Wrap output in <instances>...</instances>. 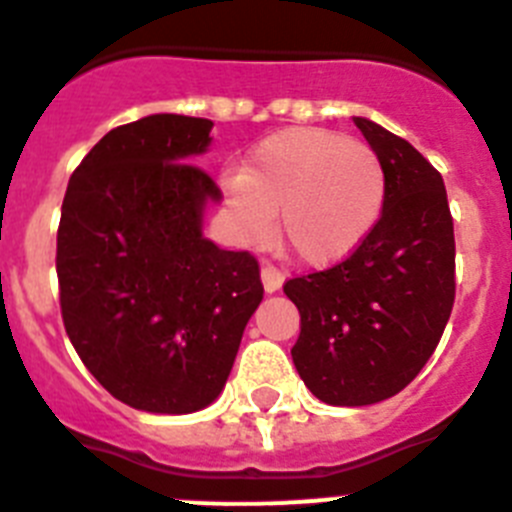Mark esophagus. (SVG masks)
<instances>
[{"label":"esophagus","instance_id":"obj_1","mask_svg":"<svg viewBox=\"0 0 512 512\" xmlns=\"http://www.w3.org/2000/svg\"><path fill=\"white\" fill-rule=\"evenodd\" d=\"M261 282H264L266 292H269V295H274V292H279V289H282L284 274L279 269H274V266H264V269H261Z\"/></svg>","mask_w":512,"mask_h":512}]
</instances>
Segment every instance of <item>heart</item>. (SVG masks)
Listing matches in <instances>:
<instances>
[{
  "label": "heart",
  "instance_id": "b5f03b06",
  "mask_svg": "<svg viewBox=\"0 0 512 512\" xmlns=\"http://www.w3.org/2000/svg\"><path fill=\"white\" fill-rule=\"evenodd\" d=\"M225 202L235 238L259 248L282 241L307 266L348 259L372 235L387 200V174L377 153L359 140L323 128L271 133L225 176Z\"/></svg>",
  "mask_w": 512,
  "mask_h": 512
}]
</instances>
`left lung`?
<instances>
[{"label":"left lung","instance_id":"8db88e82","mask_svg":"<svg viewBox=\"0 0 512 512\" xmlns=\"http://www.w3.org/2000/svg\"><path fill=\"white\" fill-rule=\"evenodd\" d=\"M387 174L372 235L333 269L289 279L300 310L292 361L307 390L338 408L405 390L431 359L454 307V220L446 187L408 140L354 117Z\"/></svg>","mask_w":512,"mask_h":512}]
</instances>
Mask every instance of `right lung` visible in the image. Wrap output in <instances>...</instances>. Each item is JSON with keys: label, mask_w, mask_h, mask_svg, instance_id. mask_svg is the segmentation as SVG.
Wrapping results in <instances>:
<instances>
[{"label": "right lung", "mask_w": 512, "mask_h": 512, "mask_svg": "<svg viewBox=\"0 0 512 512\" xmlns=\"http://www.w3.org/2000/svg\"><path fill=\"white\" fill-rule=\"evenodd\" d=\"M212 120L148 115L110 130L71 174L58 225L63 325L104 390L187 415L223 392L264 297L259 264L205 238L220 189L192 161Z\"/></svg>", "instance_id": "1"}]
</instances>
